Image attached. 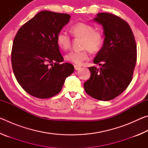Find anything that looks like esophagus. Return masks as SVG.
<instances>
[{"instance_id": "esophagus-1", "label": "esophagus", "mask_w": 148, "mask_h": 148, "mask_svg": "<svg viewBox=\"0 0 148 148\" xmlns=\"http://www.w3.org/2000/svg\"><path fill=\"white\" fill-rule=\"evenodd\" d=\"M74 69L76 71H78L80 69H81V66H77V65H74Z\"/></svg>"}]
</instances>
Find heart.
Instances as JSON below:
<instances>
[{
	"label": "heart",
	"mask_w": 148,
	"mask_h": 148,
	"mask_svg": "<svg viewBox=\"0 0 148 148\" xmlns=\"http://www.w3.org/2000/svg\"><path fill=\"white\" fill-rule=\"evenodd\" d=\"M70 31L76 38L82 39V51H72L65 56L66 61L76 64H81L89 58V50L92 52L99 51L103 43V36L101 32L95 30L93 26L86 23H77L71 27ZM57 42L61 49L67 50L71 45V38L64 32H60L57 36Z\"/></svg>",
	"instance_id": "obj_1"
}]
</instances>
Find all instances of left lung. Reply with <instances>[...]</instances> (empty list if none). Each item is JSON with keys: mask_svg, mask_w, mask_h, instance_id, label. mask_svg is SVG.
I'll use <instances>...</instances> for the list:
<instances>
[{"mask_svg": "<svg viewBox=\"0 0 148 148\" xmlns=\"http://www.w3.org/2000/svg\"><path fill=\"white\" fill-rule=\"evenodd\" d=\"M94 21L104 30V41L89 67L90 78L84 83L86 92L99 101H110L123 92L132 80L136 62V45L129 25L119 17L99 13Z\"/></svg>", "mask_w": 148, "mask_h": 148, "instance_id": "left-lung-1", "label": "left lung"}]
</instances>
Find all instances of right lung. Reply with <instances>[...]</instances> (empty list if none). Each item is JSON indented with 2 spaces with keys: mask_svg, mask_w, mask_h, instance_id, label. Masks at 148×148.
<instances>
[{
  "mask_svg": "<svg viewBox=\"0 0 148 148\" xmlns=\"http://www.w3.org/2000/svg\"><path fill=\"white\" fill-rule=\"evenodd\" d=\"M70 19L67 14L40 12L15 36L12 69L17 82L32 96L47 99L57 95L74 72L72 64H59L64 59L57 42V34Z\"/></svg>",
  "mask_w": 148,
  "mask_h": 148,
  "instance_id": "right-lung-1",
  "label": "right lung"
}]
</instances>
